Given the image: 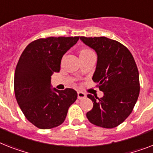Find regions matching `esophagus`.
<instances>
[{
  "label": "esophagus",
  "mask_w": 153,
  "mask_h": 153,
  "mask_svg": "<svg viewBox=\"0 0 153 153\" xmlns=\"http://www.w3.org/2000/svg\"><path fill=\"white\" fill-rule=\"evenodd\" d=\"M77 97L78 99L81 100V99H84L86 98V94L82 91H77Z\"/></svg>",
  "instance_id": "1"
}]
</instances>
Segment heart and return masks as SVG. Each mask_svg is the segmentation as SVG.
<instances>
[{"label":"heart","instance_id":"1","mask_svg":"<svg viewBox=\"0 0 153 153\" xmlns=\"http://www.w3.org/2000/svg\"><path fill=\"white\" fill-rule=\"evenodd\" d=\"M91 50H89V49H82L81 51H80V52H79V55H84V54H87V53H89L91 52Z\"/></svg>","mask_w":153,"mask_h":153}]
</instances>
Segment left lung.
Wrapping results in <instances>:
<instances>
[{
  "label": "left lung",
  "mask_w": 153,
  "mask_h": 153,
  "mask_svg": "<svg viewBox=\"0 0 153 153\" xmlns=\"http://www.w3.org/2000/svg\"><path fill=\"white\" fill-rule=\"evenodd\" d=\"M80 40L97 53L92 79L104 93L100 98L88 94L93 108L87 113V117L98 127H117L129 117L139 95V74L135 61L129 50L117 40L105 36H80Z\"/></svg>",
  "instance_id": "8db88e82"
}]
</instances>
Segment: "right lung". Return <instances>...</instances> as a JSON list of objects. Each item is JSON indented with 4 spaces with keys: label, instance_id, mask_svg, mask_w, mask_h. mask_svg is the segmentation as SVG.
Wrapping results in <instances>:
<instances>
[{
    "label": "right lung",
    "instance_id": "add662e5",
    "mask_svg": "<svg viewBox=\"0 0 153 153\" xmlns=\"http://www.w3.org/2000/svg\"><path fill=\"white\" fill-rule=\"evenodd\" d=\"M79 38L51 36L34 40L18 62L14 78L16 98L26 119L40 129L61 125L77 98L72 88H51V76L60 71L62 58Z\"/></svg>",
    "mask_w": 153,
    "mask_h": 153
}]
</instances>
